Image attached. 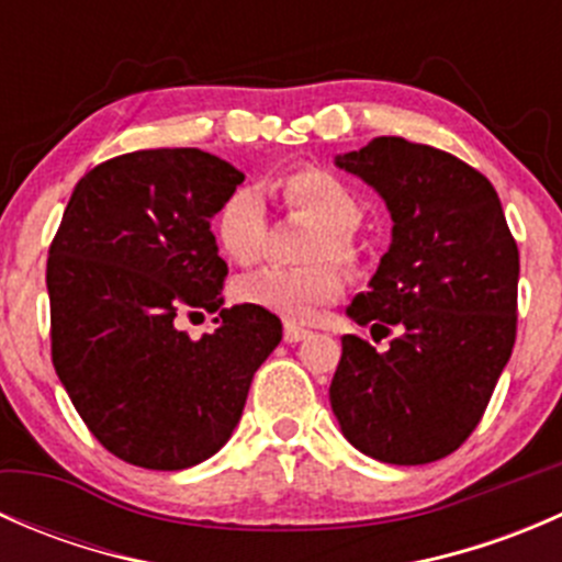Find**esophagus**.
<instances>
[{
	"label": "esophagus",
	"instance_id": "34e87169",
	"mask_svg": "<svg viewBox=\"0 0 562 562\" xmlns=\"http://www.w3.org/2000/svg\"><path fill=\"white\" fill-rule=\"evenodd\" d=\"M310 331L307 328L296 326V323H285V342H302V339H307Z\"/></svg>",
	"mask_w": 562,
	"mask_h": 562
}]
</instances>
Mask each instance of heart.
<instances>
[{
  "label": "heart",
  "mask_w": 562,
  "mask_h": 562,
  "mask_svg": "<svg viewBox=\"0 0 562 562\" xmlns=\"http://www.w3.org/2000/svg\"><path fill=\"white\" fill-rule=\"evenodd\" d=\"M271 190L280 195L288 214L315 225L302 252L307 266L249 274L236 285V296L285 321H310L323 304L342 293V271L336 263L359 269L361 245L356 228L364 220V206L348 181L317 166L277 173ZM214 236L228 260L239 266L258 263L269 241V214L260 192L236 187L214 214Z\"/></svg>",
  "instance_id": "obj_1"
}]
</instances>
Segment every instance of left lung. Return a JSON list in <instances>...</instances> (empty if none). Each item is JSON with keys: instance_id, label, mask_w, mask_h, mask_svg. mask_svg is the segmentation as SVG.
Wrapping results in <instances>:
<instances>
[{"instance_id": "obj_1", "label": "left lung", "mask_w": 562, "mask_h": 562, "mask_svg": "<svg viewBox=\"0 0 562 562\" xmlns=\"http://www.w3.org/2000/svg\"><path fill=\"white\" fill-rule=\"evenodd\" d=\"M386 201L394 239L348 315L391 337L378 353L342 337L334 416L389 464H427L473 435L517 339L519 249L501 198L459 157L400 135L339 157Z\"/></svg>"}]
</instances>
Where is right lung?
<instances>
[{"label":"right lung","mask_w":562,"mask_h":562,"mask_svg":"<svg viewBox=\"0 0 562 562\" xmlns=\"http://www.w3.org/2000/svg\"><path fill=\"white\" fill-rule=\"evenodd\" d=\"M245 173L201 149H140L83 176L48 249L50 361L89 432L146 470L225 446L280 317L220 307L228 263L212 217ZM221 310L192 340L175 323Z\"/></svg>","instance_id":"1"}]
</instances>
